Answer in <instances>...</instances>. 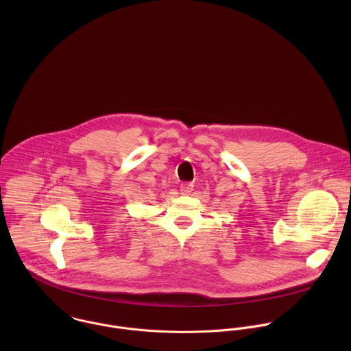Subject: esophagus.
I'll return each mask as SVG.
<instances>
[{"mask_svg": "<svg viewBox=\"0 0 351 351\" xmlns=\"http://www.w3.org/2000/svg\"><path fill=\"white\" fill-rule=\"evenodd\" d=\"M192 191H193V184H191V182H182L180 186V192L182 195H189Z\"/></svg>", "mask_w": 351, "mask_h": 351, "instance_id": "obj_1", "label": "esophagus"}]
</instances>
